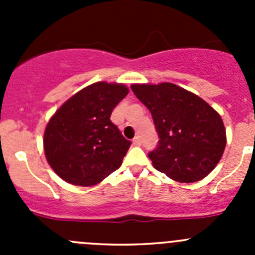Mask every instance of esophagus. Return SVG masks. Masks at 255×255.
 <instances>
[{
  "label": "esophagus",
  "mask_w": 255,
  "mask_h": 255,
  "mask_svg": "<svg viewBox=\"0 0 255 255\" xmlns=\"http://www.w3.org/2000/svg\"><path fill=\"white\" fill-rule=\"evenodd\" d=\"M140 144H142V140H140L139 137H135L133 139V145H140Z\"/></svg>",
  "instance_id": "obj_1"
}]
</instances>
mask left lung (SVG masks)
Segmentation results:
<instances>
[{
	"label": "left lung",
	"mask_w": 255,
	"mask_h": 255,
	"mask_svg": "<svg viewBox=\"0 0 255 255\" xmlns=\"http://www.w3.org/2000/svg\"><path fill=\"white\" fill-rule=\"evenodd\" d=\"M130 87L150 111L158 132V146L148 154L154 168L179 182L207 176L227 143L221 116L201 97L170 82Z\"/></svg>",
	"instance_id": "obj_1"
}]
</instances>
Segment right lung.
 Listing matches in <instances>:
<instances>
[{
  "label": "right lung",
  "mask_w": 255,
  "mask_h": 255,
  "mask_svg": "<svg viewBox=\"0 0 255 255\" xmlns=\"http://www.w3.org/2000/svg\"><path fill=\"white\" fill-rule=\"evenodd\" d=\"M128 92L123 84L95 82L54 113L43 143L45 158L56 175L69 184L92 186L122 165L130 142L110 117Z\"/></svg>",
  "instance_id": "1"
}]
</instances>
